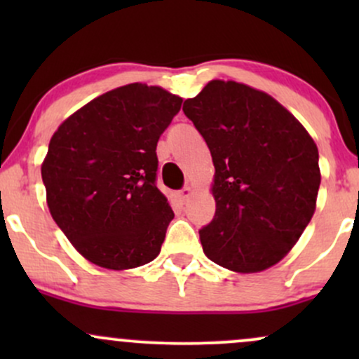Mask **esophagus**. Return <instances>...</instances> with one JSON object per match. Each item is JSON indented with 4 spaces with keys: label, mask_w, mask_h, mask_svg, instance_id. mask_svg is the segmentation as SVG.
Listing matches in <instances>:
<instances>
[{
    "label": "esophagus",
    "mask_w": 359,
    "mask_h": 359,
    "mask_svg": "<svg viewBox=\"0 0 359 359\" xmlns=\"http://www.w3.org/2000/svg\"><path fill=\"white\" fill-rule=\"evenodd\" d=\"M191 196H192V189L189 187V185H185L182 191L179 192V197H180V199H182V201H187Z\"/></svg>",
    "instance_id": "1"
}]
</instances>
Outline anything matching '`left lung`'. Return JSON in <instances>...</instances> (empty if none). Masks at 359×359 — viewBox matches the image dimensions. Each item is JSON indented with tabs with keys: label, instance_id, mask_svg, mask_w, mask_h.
<instances>
[{
	"label": "left lung",
	"instance_id": "obj_1",
	"mask_svg": "<svg viewBox=\"0 0 359 359\" xmlns=\"http://www.w3.org/2000/svg\"><path fill=\"white\" fill-rule=\"evenodd\" d=\"M184 113L214 163V219L199 231L205 257L236 273L277 265L316 211L319 151L306 128L263 90L209 81Z\"/></svg>",
	"mask_w": 359,
	"mask_h": 359
}]
</instances>
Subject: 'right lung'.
Masks as SVG:
<instances>
[{"instance_id": "1", "label": "right lung", "mask_w": 359, "mask_h": 359, "mask_svg": "<svg viewBox=\"0 0 359 359\" xmlns=\"http://www.w3.org/2000/svg\"><path fill=\"white\" fill-rule=\"evenodd\" d=\"M182 97L121 86L60 123L42 162L53 221L86 259L130 270L158 257L174 211L155 184L156 142Z\"/></svg>"}]
</instances>
